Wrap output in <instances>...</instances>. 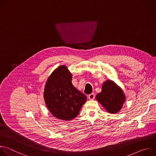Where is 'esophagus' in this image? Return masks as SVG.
Returning a JSON list of instances; mask_svg holds the SVG:
<instances>
[{"label": "esophagus", "mask_w": 156, "mask_h": 156, "mask_svg": "<svg viewBox=\"0 0 156 156\" xmlns=\"http://www.w3.org/2000/svg\"><path fill=\"white\" fill-rule=\"evenodd\" d=\"M88 98L90 99V100H93V99H94V98H95V95H94V93H91V94H90V95H88Z\"/></svg>", "instance_id": "1"}]
</instances>
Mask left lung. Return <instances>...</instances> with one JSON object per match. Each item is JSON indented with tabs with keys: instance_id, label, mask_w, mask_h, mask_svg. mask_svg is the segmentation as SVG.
Returning <instances> with one entry per match:
<instances>
[{
	"instance_id": "obj_1",
	"label": "left lung",
	"mask_w": 156,
	"mask_h": 156,
	"mask_svg": "<svg viewBox=\"0 0 156 156\" xmlns=\"http://www.w3.org/2000/svg\"><path fill=\"white\" fill-rule=\"evenodd\" d=\"M96 99L110 114H115L121 110L125 101L122 89L114 82L107 80L102 85V92L96 96Z\"/></svg>"
}]
</instances>
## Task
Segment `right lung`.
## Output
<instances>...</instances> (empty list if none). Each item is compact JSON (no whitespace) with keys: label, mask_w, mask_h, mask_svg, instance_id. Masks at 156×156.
I'll use <instances>...</instances> for the list:
<instances>
[{"label":"right lung","mask_w":156,"mask_h":156,"mask_svg":"<svg viewBox=\"0 0 156 156\" xmlns=\"http://www.w3.org/2000/svg\"><path fill=\"white\" fill-rule=\"evenodd\" d=\"M72 77L67 68L62 65L50 75L44 89L48 108L55 117L63 120L75 118L87 99L85 94L73 86Z\"/></svg>","instance_id":"right-lung-1"}]
</instances>
